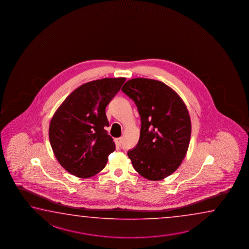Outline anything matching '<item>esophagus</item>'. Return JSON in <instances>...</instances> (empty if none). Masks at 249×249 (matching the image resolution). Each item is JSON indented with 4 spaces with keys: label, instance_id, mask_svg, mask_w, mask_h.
<instances>
[{
    "label": "esophagus",
    "instance_id": "esophagus-1",
    "mask_svg": "<svg viewBox=\"0 0 249 249\" xmlns=\"http://www.w3.org/2000/svg\"><path fill=\"white\" fill-rule=\"evenodd\" d=\"M116 143H118V145H121L123 143V138H118V139H116Z\"/></svg>",
    "mask_w": 249,
    "mask_h": 249
}]
</instances>
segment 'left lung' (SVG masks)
Returning a JSON list of instances; mask_svg holds the SVG:
<instances>
[{"mask_svg":"<svg viewBox=\"0 0 249 249\" xmlns=\"http://www.w3.org/2000/svg\"><path fill=\"white\" fill-rule=\"evenodd\" d=\"M123 92L135 102L141 118L139 143L128 151L136 171L149 180H161L177 170L191 139V119L185 103L160 81L133 78Z\"/></svg>","mask_w":249,"mask_h":249,"instance_id":"obj_1","label":"left lung"}]
</instances>
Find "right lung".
Listing matches in <instances>:
<instances>
[{
	"label": "right lung",
	"mask_w": 249,
	"mask_h": 249,
	"mask_svg": "<svg viewBox=\"0 0 249 249\" xmlns=\"http://www.w3.org/2000/svg\"><path fill=\"white\" fill-rule=\"evenodd\" d=\"M124 77L103 78L81 85L71 93L51 118L49 137L59 164L81 178L106 167L115 151L106 108L119 91Z\"/></svg>",
	"instance_id": "right-lung-1"
}]
</instances>
